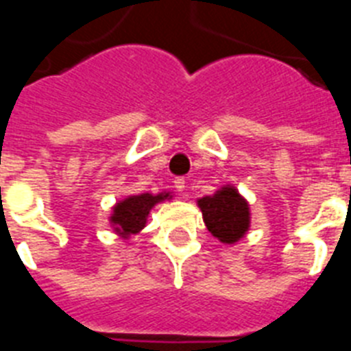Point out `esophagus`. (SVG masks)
<instances>
[{
    "mask_svg": "<svg viewBox=\"0 0 351 351\" xmlns=\"http://www.w3.org/2000/svg\"><path fill=\"white\" fill-rule=\"evenodd\" d=\"M173 184H175L176 191L184 193V191H185V180L184 178H175V182H173Z\"/></svg>",
    "mask_w": 351,
    "mask_h": 351,
    "instance_id": "esophagus-1",
    "label": "esophagus"
}]
</instances>
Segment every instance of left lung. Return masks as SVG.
Masks as SVG:
<instances>
[{
	"label": "left lung",
	"instance_id": "8db88e82",
	"mask_svg": "<svg viewBox=\"0 0 351 351\" xmlns=\"http://www.w3.org/2000/svg\"><path fill=\"white\" fill-rule=\"evenodd\" d=\"M210 233L224 243L239 242L249 230V205L233 187H222L213 196L197 201Z\"/></svg>",
	"mask_w": 351,
	"mask_h": 351
}]
</instances>
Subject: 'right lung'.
<instances>
[{
	"label": "right lung",
	"mask_w": 351,
	"mask_h": 351,
	"mask_svg": "<svg viewBox=\"0 0 351 351\" xmlns=\"http://www.w3.org/2000/svg\"><path fill=\"white\" fill-rule=\"evenodd\" d=\"M169 194H139V196H130L127 199L120 201L112 208L111 222L118 234L127 239L129 234H136L145 228L146 217L150 210L157 205L158 201L167 199Z\"/></svg>",
	"instance_id": "1"
}]
</instances>
